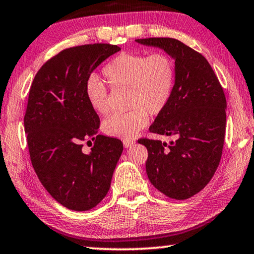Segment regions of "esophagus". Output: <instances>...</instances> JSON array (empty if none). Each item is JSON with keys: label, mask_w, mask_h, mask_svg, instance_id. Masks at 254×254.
<instances>
[{"label": "esophagus", "mask_w": 254, "mask_h": 254, "mask_svg": "<svg viewBox=\"0 0 254 254\" xmlns=\"http://www.w3.org/2000/svg\"><path fill=\"white\" fill-rule=\"evenodd\" d=\"M134 141H131V140H126V141H123V145H124V148H131L132 145H134Z\"/></svg>", "instance_id": "1"}]
</instances>
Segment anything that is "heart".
Wrapping results in <instances>:
<instances>
[{"instance_id": "obj_1", "label": "heart", "mask_w": 254, "mask_h": 254, "mask_svg": "<svg viewBox=\"0 0 254 254\" xmlns=\"http://www.w3.org/2000/svg\"><path fill=\"white\" fill-rule=\"evenodd\" d=\"M103 75L113 88H127V103L132 109L127 113H114L103 122L106 135L132 139L147 127L149 114H161L168 106L175 86L176 67L168 54L123 53L103 68ZM85 96L89 106L98 114L109 111L107 87L96 76L86 81Z\"/></svg>"}]
</instances>
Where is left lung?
<instances>
[{
    "mask_svg": "<svg viewBox=\"0 0 254 254\" xmlns=\"http://www.w3.org/2000/svg\"><path fill=\"white\" fill-rule=\"evenodd\" d=\"M135 42L162 49L176 67L171 100L149 127L150 132L174 135L176 140L169 144L137 141L148 150V178L170 198H190L209 183L220 165L226 124L224 92L204 56L182 41L148 38Z\"/></svg>",
    "mask_w": 254,
    "mask_h": 254,
    "instance_id": "obj_1",
    "label": "left lung"
}]
</instances>
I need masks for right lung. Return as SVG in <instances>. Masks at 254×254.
<instances>
[{
	"mask_svg": "<svg viewBox=\"0 0 254 254\" xmlns=\"http://www.w3.org/2000/svg\"><path fill=\"white\" fill-rule=\"evenodd\" d=\"M121 48L109 44L72 47L48 60L32 81L24 131L30 158L46 190L77 212L101 203L123 151L121 140L96 134L100 118L85 96L92 72ZM94 141L91 152L81 141Z\"/></svg>",
	"mask_w": 254,
	"mask_h": 254,
	"instance_id": "right-lung-1",
	"label": "right lung"
}]
</instances>
